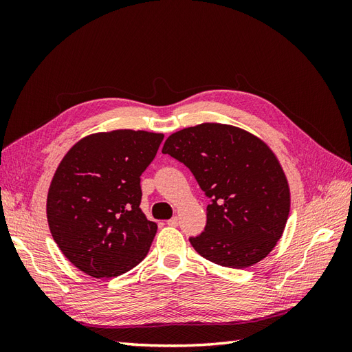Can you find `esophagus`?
I'll use <instances>...</instances> for the list:
<instances>
[{"instance_id":"esophagus-1","label":"esophagus","mask_w":352,"mask_h":352,"mask_svg":"<svg viewBox=\"0 0 352 352\" xmlns=\"http://www.w3.org/2000/svg\"><path fill=\"white\" fill-rule=\"evenodd\" d=\"M167 225L172 226V228L177 226V225H179V219H177V217H172L170 220H167Z\"/></svg>"}]
</instances>
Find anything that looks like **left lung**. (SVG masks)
Returning a JSON list of instances; mask_svg holds the SVG:
<instances>
[{
    "instance_id": "left-lung-1",
    "label": "left lung",
    "mask_w": 352,
    "mask_h": 352,
    "mask_svg": "<svg viewBox=\"0 0 352 352\" xmlns=\"http://www.w3.org/2000/svg\"><path fill=\"white\" fill-rule=\"evenodd\" d=\"M163 154L184 163L210 198L204 232L189 238L199 255L245 269L274 248L289 214V186L261 140L235 126L202 123L170 135Z\"/></svg>"
}]
</instances>
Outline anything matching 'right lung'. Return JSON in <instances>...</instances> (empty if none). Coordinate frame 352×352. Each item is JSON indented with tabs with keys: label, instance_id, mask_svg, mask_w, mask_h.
I'll list each match as a JSON object with an SVG mask.
<instances>
[{
	"label": "right lung",
	"instance_id": "obj_1",
	"mask_svg": "<svg viewBox=\"0 0 352 352\" xmlns=\"http://www.w3.org/2000/svg\"><path fill=\"white\" fill-rule=\"evenodd\" d=\"M164 135L95 133L74 144L50 185L47 219L66 258L92 278H116L150 251L157 223L140 208L141 175Z\"/></svg>",
	"mask_w": 352,
	"mask_h": 352
}]
</instances>
